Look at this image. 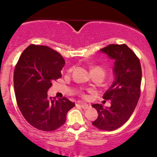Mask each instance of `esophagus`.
Instances as JSON below:
<instances>
[{
	"label": "esophagus",
	"mask_w": 157,
	"mask_h": 157,
	"mask_svg": "<svg viewBox=\"0 0 157 157\" xmlns=\"http://www.w3.org/2000/svg\"><path fill=\"white\" fill-rule=\"evenodd\" d=\"M77 105H80V107L83 109H88L91 107L90 105H88V104H86V103H82V102H80V103H78Z\"/></svg>",
	"instance_id": "obj_1"
}]
</instances>
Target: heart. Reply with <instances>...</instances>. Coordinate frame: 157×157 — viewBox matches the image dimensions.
Returning <instances> with one entry per match:
<instances>
[{"label":"heart","instance_id":"1","mask_svg":"<svg viewBox=\"0 0 157 157\" xmlns=\"http://www.w3.org/2000/svg\"><path fill=\"white\" fill-rule=\"evenodd\" d=\"M72 69H73V68H71L69 70H68V71H72ZM95 72L100 73L102 75V76H103V77H104V76H105V69H104V68H102V66H94V67L91 68V73H95ZM82 94V97H84V98H86V97H87V95H86V94L82 93V94Z\"/></svg>","mask_w":157,"mask_h":157}]
</instances>
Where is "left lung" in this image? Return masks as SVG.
Instances as JSON below:
<instances>
[{"instance_id":"8db88e82","label":"left lung","mask_w":157,"mask_h":157,"mask_svg":"<svg viewBox=\"0 0 157 157\" xmlns=\"http://www.w3.org/2000/svg\"><path fill=\"white\" fill-rule=\"evenodd\" d=\"M100 51L115 60V79L102 97L111 100V106L92 105L99 114L92 125L109 131L121 127L134 112L141 92L142 68L140 59L127 45L110 44Z\"/></svg>"}]
</instances>
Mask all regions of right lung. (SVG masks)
Segmentation results:
<instances>
[{
    "label": "right lung",
    "mask_w": 157,
    "mask_h": 157,
    "mask_svg": "<svg viewBox=\"0 0 157 157\" xmlns=\"http://www.w3.org/2000/svg\"><path fill=\"white\" fill-rule=\"evenodd\" d=\"M65 60L60 53L46 46H29L21 54L14 72L17 104L32 126L44 131L64 125L66 113L75 105L66 97L48 98L52 82L60 78Z\"/></svg>",
    "instance_id": "1"
}]
</instances>
